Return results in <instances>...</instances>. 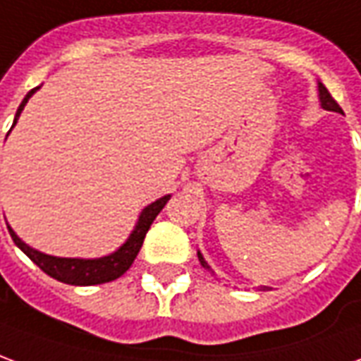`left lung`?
<instances>
[{
    "label": "left lung",
    "instance_id": "obj_1",
    "mask_svg": "<svg viewBox=\"0 0 361 361\" xmlns=\"http://www.w3.org/2000/svg\"><path fill=\"white\" fill-rule=\"evenodd\" d=\"M319 101H321V106H323L324 111L342 112V109H340V106H338V103H336V101L332 99V94L329 93V89H326V87H324L323 83H319ZM198 260H200L202 267L208 268V270H209L208 262L204 260V257H202V252H198ZM264 288H267V286H264ZM264 288H262V290H264Z\"/></svg>",
    "mask_w": 361,
    "mask_h": 361
}]
</instances>
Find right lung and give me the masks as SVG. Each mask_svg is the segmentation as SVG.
<instances>
[{"mask_svg": "<svg viewBox=\"0 0 361 361\" xmlns=\"http://www.w3.org/2000/svg\"><path fill=\"white\" fill-rule=\"evenodd\" d=\"M38 87H35L32 91L27 93V97L23 99V103L19 104L17 109V114H15V120H13V126L17 124V120L21 116V111L25 109V104L29 103V99L35 94ZM11 132V130H9ZM171 198V194L163 196L159 200H155L149 206H145L142 209V214L137 217V224H135L134 231L130 233V237L126 239V243L120 247L118 250H114L109 257L101 258H62V257H52V255H44L40 250L32 249L27 243H23L17 233L13 231L11 227L7 226L9 229V235H11L13 243L19 247V249L27 255V257L37 264L42 272L58 280V282L71 283V286H97V283L112 282L120 276L126 272L128 268L132 267L134 258L137 257V252L144 245L145 233L149 231L153 219L157 217L161 209L165 208V204Z\"/></svg>", "mask_w": 361, "mask_h": 361, "instance_id": "obj_1", "label": "right lung"}]
</instances>
